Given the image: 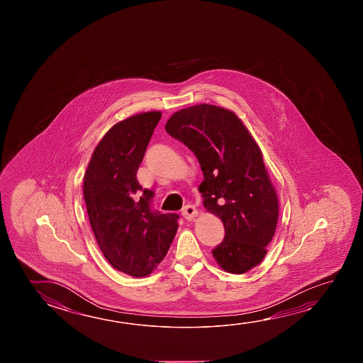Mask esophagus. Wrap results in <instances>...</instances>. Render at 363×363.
Returning a JSON list of instances; mask_svg holds the SVG:
<instances>
[{
  "instance_id": "1",
  "label": "esophagus",
  "mask_w": 363,
  "mask_h": 363,
  "mask_svg": "<svg viewBox=\"0 0 363 363\" xmlns=\"http://www.w3.org/2000/svg\"><path fill=\"white\" fill-rule=\"evenodd\" d=\"M182 216H184V219H194L195 216H197L196 208H195L194 205H186V206L182 208Z\"/></svg>"
}]
</instances>
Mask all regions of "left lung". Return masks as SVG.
Wrapping results in <instances>:
<instances>
[{"label":"left lung","instance_id":"left-lung-1","mask_svg":"<svg viewBox=\"0 0 363 363\" xmlns=\"http://www.w3.org/2000/svg\"><path fill=\"white\" fill-rule=\"evenodd\" d=\"M166 131L189 147L201 166L203 206L225 229L213 250L220 267L235 274L256 267L279 220V200L256 140L235 113L208 104L173 113Z\"/></svg>","mask_w":363,"mask_h":363}]
</instances>
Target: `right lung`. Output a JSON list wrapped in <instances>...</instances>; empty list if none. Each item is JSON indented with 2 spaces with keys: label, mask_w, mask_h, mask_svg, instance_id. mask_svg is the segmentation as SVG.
I'll return each instance as SVG.
<instances>
[{
  "label": "right lung",
  "mask_w": 363,
  "mask_h": 363,
  "mask_svg": "<svg viewBox=\"0 0 363 363\" xmlns=\"http://www.w3.org/2000/svg\"><path fill=\"white\" fill-rule=\"evenodd\" d=\"M161 116L149 111L113 125L97 144L84 173V202L97 244L113 268L133 277L152 274L179 228V215L155 210V192L137 179Z\"/></svg>",
  "instance_id": "obj_1"
}]
</instances>
